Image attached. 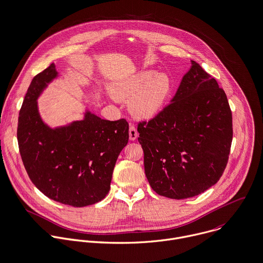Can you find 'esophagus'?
Here are the masks:
<instances>
[{"instance_id": "1", "label": "esophagus", "mask_w": 263, "mask_h": 263, "mask_svg": "<svg viewBox=\"0 0 263 263\" xmlns=\"http://www.w3.org/2000/svg\"><path fill=\"white\" fill-rule=\"evenodd\" d=\"M137 136H138L137 130H136L135 126L131 124L130 127H129V138H130V140H135L137 138Z\"/></svg>"}]
</instances>
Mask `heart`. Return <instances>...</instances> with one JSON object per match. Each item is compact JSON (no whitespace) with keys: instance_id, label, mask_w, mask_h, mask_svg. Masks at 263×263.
I'll use <instances>...</instances> for the list:
<instances>
[{"instance_id":"obj_1","label":"heart","mask_w":263,"mask_h":263,"mask_svg":"<svg viewBox=\"0 0 263 263\" xmlns=\"http://www.w3.org/2000/svg\"><path fill=\"white\" fill-rule=\"evenodd\" d=\"M172 92V82L165 72L140 71L116 82L111 95L129 101L132 115L138 119H151L165 106Z\"/></svg>"}]
</instances>
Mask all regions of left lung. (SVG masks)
<instances>
[{
    "instance_id": "obj_1",
    "label": "left lung",
    "mask_w": 263,
    "mask_h": 263,
    "mask_svg": "<svg viewBox=\"0 0 263 263\" xmlns=\"http://www.w3.org/2000/svg\"><path fill=\"white\" fill-rule=\"evenodd\" d=\"M144 171L160 196H198L222 176L233 140V117L223 89L192 60L179 88L162 111L139 122Z\"/></svg>"
}]
</instances>
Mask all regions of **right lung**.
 <instances>
[{"instance_id":"1","label":"right lung","mask_w":263,"mask_h":263,"mask_svg":"<svg viewBox=\"0 0 263 263\" xmlns=\"http://www.w3.org/2000/svg\"><path fill=\"white\" fill-rule=\"evenodd\" d=\"M51 63L31 81L18 118L17 140L24 168L46 197L72 207L100 202L110 189L117 159L129 139L125 119L84 120L52 129L42 121L36 99L57 77Z\"/></svg>"}]
</instances>
